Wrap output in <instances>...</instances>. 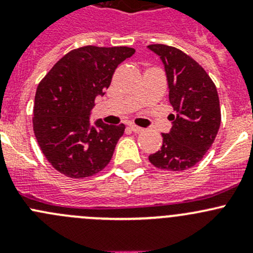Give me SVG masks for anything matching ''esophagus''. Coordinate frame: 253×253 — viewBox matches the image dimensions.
<instances>
[{
	"label": "esophagus",
	"mask_w": 253,
	"mask_h": 253,
	"mask_svg": "<svg viewBox=\"0 0 253 253\" xmlns=\"http://www.w3.org/2000/svg\"><path fill=\"white\" fill-rule=\"evenodd\" d=\"M129 128H131V131H133L134 133H142L144 129L142 128V127H138L136 126V125H129Z\"/></svg>",
	"instance_id": "obj_1"
}]
</instances>
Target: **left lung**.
Segmentation results:
<instances>
[{"instance_id":"1","label":"left lung","mask_w":253,"mask_h":253,"mask_svg":"<svg viewBox=\"0 0 253 253\" xmlns=\"http://www.w3.org/2000/svg\"><path fill=\"white\" fill-rule=\"evenodd\" d=\"M148 48L160 56L169 84V100L176 114L171 131L163 133L160 150L149 155L158 169L182 171L195 167L211 147L221 114L219 96L205 68L178 48L163 44Z\"/></svg>"}]
</instances>
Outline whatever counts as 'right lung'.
<instances>
[{
    "label": "right lung",
    "mask_w": 253,
    "mask_h": 253,
    "mask_svg": "<svg viewBox=\"0 0 253 253\" xmlns=\"http://www.w3.org/2000/svg\"><path fill=\"white\" fill-rule=\"evenodd\" d=\"M134 48L88 45L66 53L37 88L33 110L35 138L47 162L67 177L100 172L110 163L125 125H106L89 116L95 98L104 95L117 66Z\"/></svg>",
    "instance_id": "1"
}]
</instances>
